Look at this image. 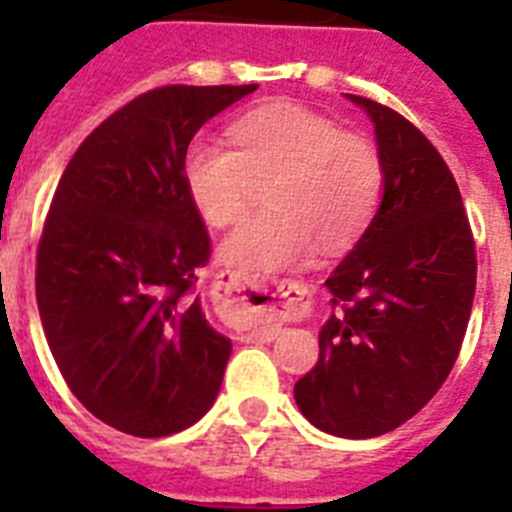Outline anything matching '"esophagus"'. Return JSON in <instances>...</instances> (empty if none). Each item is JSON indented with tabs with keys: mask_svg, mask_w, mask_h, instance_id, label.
<instances>
[{
	"mask_svg": "<svg viewBox=\"0 0 512 512\" xmlns=\"http://www.w3.org/2000/svg\"><path fill=\"white\" fill-rule=\"evenodd\" d=\"M220 284H223V287H228L230 292H241V289H253V292H264V295H269L271 300L277 302V305H282L284 310H292V307H297L307 297V289L302 287L300 282H289V279H284V282L274 284V287H251V284H248L246 279H243L241 274H238V271H223V274H220ZM279 330H282V325H279V323L259 325V328L248 330L246 338H259V341H271V338L279 336Z\"/></svg>",
	"mask_w": 512,
	"mask_h": 512,
	"instance_id": "1",
	"label": "esophagus"
}]
</instances>
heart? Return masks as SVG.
<instances>
[{"label":"heart","mask_w":512,"mask_h":512,"mask_svg":"<svg viewBox=\"0 0 512 512\" xmlns=\"http://www.w3.org/2000/svg\"><path fill=\"white\" fill-rule=\"evenodd\" d=\"M233 148L194 140L184 189L212 228L235 223L266 184L269 212L243 220L220 243L225 264L279 271L323 251L348 248L372 223L384 166L374 143L302 104H264L230 125Z\"/></svg>","instance_id":"heart-1"}]
</instances>
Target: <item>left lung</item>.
Instances as JSON below:
<instances>
[{
    "instance_id": "left-lung-1",
    "label": "left lung",
    "mask_w": 512,
    "mask_h": 512,
    "mask_svg": "<svg viewBox=\"0 0 512 512\" xmlns=\"http://www.w3.org/2000/svg\"><path fill=\"white\" fill-rule=\"evenodd\" d=\"M346 99L374 122L382 202L325 279L333 312L295 400L330 436L374 438L413 418L454 369L477 259L454 174L431 140L384 104Z\"/></svg>"
}]
</instances>
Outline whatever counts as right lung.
Wrapping results in <instances>:
<instances>
[{"instance_id": "add662e5", "label": "right lung", "mask_w": 512, "mask_h": 512, "mask_svg": "<svg viewBox=\"0 0 512 512\" xmlns=\"http://www.w3.org/2000/svg\"><path fill=\"white\" fill-rule=\"evenodd\" d=\"M256 84L140 94L74 153L38 246L40 323L63 379L102 423L179 433L212 408L230 338L194 292L210 235L184 189L194 133Z\"/></svg>"}]
</instances>
